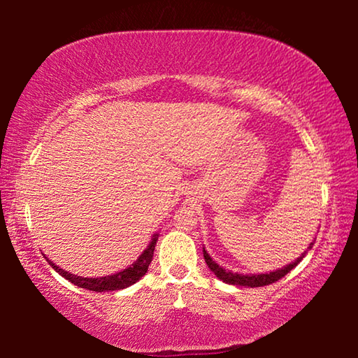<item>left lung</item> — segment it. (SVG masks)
Returning a JSON list of instances; mask_svg holds the SVG:
<instances>
[{"mask_svg":"<svg viewBox=\"0 0 358 358\" xmlns=\"http://www.w3.org/2000/svg\"><path fill=\"white\" fill-rule=\"evenodd\" d=\"M314 243H311V246H308V250H311ZM306 252L301 254L300 259H296L295 262H292L287 266H284L281 270H276V271H270V273H265V275H237V273H232V271H227L224 270L222 266L217 265L213 259L208 256V252L205 251L203 248V257H205V262L210 266V270L213 271V273L220 278L221 281L227 282V284H234V286H248V287H262V286H268V284H273L278 280H281L282 276H286L290 270L295 268L296 265L300 264V260L305 257Z\"/></svg>","mask_w":358,"mask_h":358,"instance_id":"left-lung-1","label":"left lung"}]
</instances>
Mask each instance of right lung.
I'll return each mask as SVG.
<instances>
[{"label": "right lung", "mask_w": 358, "mask_h": 358, "mask_svg": "<svg viewBox=\"0 0 358 358\" xmlns=\"http://www.w3.org/2000/svg\"><path fill=\"white\" fill-rule=\"evenodd\" d=\"M157 237L155 235L153 240H151L150 246L145 250L141 257H138L134 264H132L129 268H126L120 273H115L110 276H102V278H82V276H76L72 273H68L63 268H59L58 265H55L52 260L47 262L52 265V268L57 271V273L62 275L66 280L71 281L72 284H76L78 287H83L87 290H93V292H108V290H120L124 287H129L132 284L137 282L141 278L147 273L148 265L151 264V259H153V252H155V245H156Z\"/></svg>", "instance_id": "1"}]
</instances>
